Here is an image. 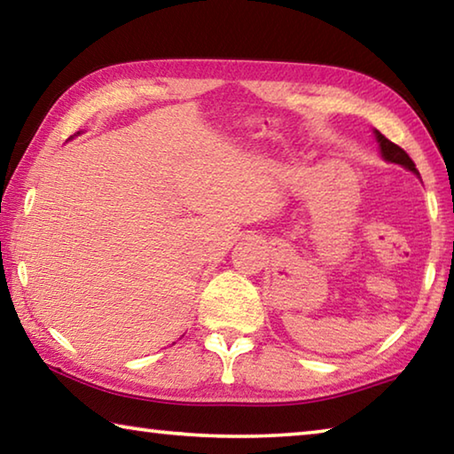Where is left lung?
Listing matches in <instances>:
<instances>
[{
	"mask_svg": "<svg viewBox=\"0 0 454 454\" xmlns=\"http://www.w3.org/2000/svg\"><path fill=\"white\" fill-rule=\"evenodd\" d=\"M374 134H376V140L380 142V152H382L384 160H388V162H395V164H401V166H404V168H409V170L417 172V166H414L411 156L401 148V145H396L395 142H390L388 137H384V136L379 132V129H376Z\"/></svg>",
	"mask_w": 454,
	"mask_h": 454,
	"instance_id": "obj_1",
	"label": "left lung"
}]
</instances>
